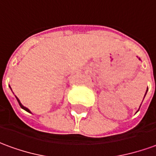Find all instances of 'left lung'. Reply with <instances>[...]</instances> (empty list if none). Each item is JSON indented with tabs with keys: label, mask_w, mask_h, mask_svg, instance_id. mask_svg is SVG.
<instances>
[{
	"label": "left lung",
	"mask_w": 156,
	"mask_h": 156,
	"mask_svg": "<svg viewBox=\"0 0 156 156\" xmlns=\"http://www.w3.org/2000/svg\"><path fill=\"white\" fill-rule=\"evenodd\" d=\"M139 59H140V58H139ZM147 91H148V90H147ZM147 91H146V93H147ZM146 93H145V95H146ZM145 95H144V97H145ZM139 108H140V107H139Z\"/></svg>",
	"instance_id": "left-lung-1"
}]
</instances>
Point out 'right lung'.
<instances>
[{
	"label": "right lung",
	"mask_w": 156,
	"mask_h": 156,
	"mask_svg": "<svg viewBox=\"0 0 156 156\" xmlns=\"http://www.w3.org/2000/svg\"><path fill=\"white\" fill-rule=\"evenodd\" d=\"M16 98H17V100H18V102H19V105H20V107H21V108H22L23 109H24V110H26L27 112L31 113V112H30V109H28V108H26V107H24V106H23V105L22 104H21V103H20V101H19V98H17V97H16Z\"/></svg>",
	"instance_id": "1"
}]
</instances>
